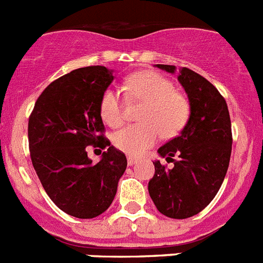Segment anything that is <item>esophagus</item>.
<instances>
[{
  "instance_id": "esophagus-1",
  "label": "esophagus",
  "mask_w": 263,
  "mask_h": 263,
  "mask_svg": "<svg viewBox=\"0 0 263 263\" xmlns=\"http://www.w3.org/2000/svg\"><path fill=\"white\" fill-rule=\"evenodd\" d=\"M137 161H138V158L137 157H134V156H127V165L129 166L134 165Z\"/></svg>"
}]
</instances>
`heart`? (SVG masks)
<instances>
[{"mask_svg":"<svg viewBox=\"0 0 263 263\" xmlns=\"http://www.w3.org/2000/svg\"><path fill=\"white\" fill-rule=\"evenodd\" d=\"M125 94L129 101L144 102L140 112L141 123L129 125L112 136V142L127 155H141L153 146L160 138L175 137L185 126L190 118V103L175 86L155 71H140L125 82ZM102 119L108 126L117 127L123 122V105L119 92L107 88L99 102Z\"/></svg>","mask_w":263,"mask_h":263,"instance_id":"b5f03b06","label":"heart"}]
</instances>
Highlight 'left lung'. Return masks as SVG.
Listing matches in <instances>:
<instances>
[{"label":"left lung","mask_w":263,"mask_h":263,"mask_svg":"<svg viewBox=\"0 0 263 263\" xmlns=\"http://www.w3.org/2000/svg\"><path fill=\"white\" fill-rule=\"evenodd\" d=\"M156 67L176 73L175 66ZM177 80L190 101V118L179 136L158 147V156L173 166L168 169L156 160L147 190L162 215L185 219L203 211L218 194L229 168L233 136L227 103L215 86L185 67L179 69Z\"/></svg>","instance_id":"1"}]
</instances>
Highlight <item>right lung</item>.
<instances>
[{
	"mask_svg": "<svg viewBox=\"0 0 263 263\" xmlns=\"http://www.w3.org/2000/svg\"><path fill=\"white\" fill-rule=\"evenodd\" d=\"M112 80V69L103 66L73 69L41 92L28 122L34 171L51 200L75 218L103 214L126 171V156L99 136V102ZM94 143L108 149L97 164L85 152Z\"/></svg>",
	"mask_w": 263,
	"mask_h": 263,
	"instance_id": "1",
	"label": "right lung"
}]
</instances>
